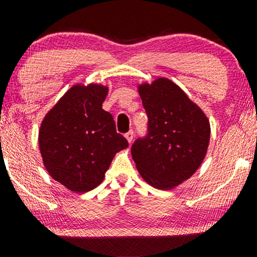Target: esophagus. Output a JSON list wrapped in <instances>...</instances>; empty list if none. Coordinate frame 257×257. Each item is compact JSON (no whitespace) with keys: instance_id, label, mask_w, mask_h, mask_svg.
Wrapping results in <instances>:
<instances>
[{"instance_id":"1","label":"esophagus","mask_w":257,"mask_h":257,"mask_svg":"<svg viewBox=\"0 0 257 257\" xmlns=\"http://www.w3.org/2000/svg\"><path fill=\"white\" fill-rule=\"evenodd\" d=\"M125 137H126V140L128 141V143H131L132 141H134V131H132V130H130L127 134L125 135Z\"/></svg>"}]
</instances>
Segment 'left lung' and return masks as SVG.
Here are the masks:
<instances>
[{
	"instance_id": "left-lung-1",
	"label": "left lung",
	"mask_w": 257,
	"mask_h": 257,
	"mask_svg": "<svg viewBox=\"0 0 257 257\" xmlns=\"http://www.w3.org/2000/svg\"><path fill=\"white\" fill-rule=\"evenodd\" d=\"M148 116V135L132 145L131 154L143 180L172 190L191 178L205 159L209 120L197 104L170 79L139 84Z\"/></svg>"
}]
</instances>
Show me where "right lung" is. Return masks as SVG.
<instances>
[{
    "label": "right lung",
    "mask_w": 257,
    "mask_h": 257,
    "mask_svg": "<svg viewBox=\"0 0 257 257\" xmlns=\"http://www.w3.org/2000/svg\"><path fill=\"white\" fill-rule=\"evenodd\" d=\"M103 84H76L41 121L39 150L54 180L73 192H87L104 180L117 152L128 147L114 118L103 109Z\"/></svg>",
    "instance_id": "right-lung-1"
}]
</instances>
